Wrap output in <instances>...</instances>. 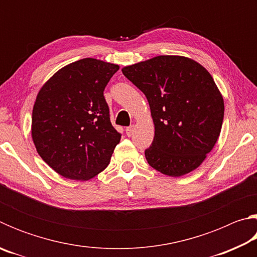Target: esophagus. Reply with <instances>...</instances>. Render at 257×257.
Returning a JSON list of instances; mask_svg holds the SVG:
<instances>
[{
  "instance_id": "obj_1",
  "label": "esophagus",
  "mask_w": 257,
  "mask_h": 257,
  "mask_svg": "<svg viewBox=\"0 0 257 257\" xmlns=\"http://www.w3.org/2000/svg\"><path fill=\"white\" fill-rule=\"evenodd\" d=\"M134 130H135V125H130V127H127V129H125V134H127L128 137L133 136Z\"/></svg>"
}]
</instances>
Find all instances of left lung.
I'll return each instance as SVG.
<instances>
[{
  "label": "left lung",
  "mask_w": 257,
  "mask_h": 257,
  "mask_svg": "<svg viewBox=\"0 0 257 257\" xmlns=\"http://www.w3.org/2000/svg\"><path fill=\"white\" fill-rule=\"evenodd\" d=\"M149 101L155 135L145 158L163 175L197 169L213 150L223 122L224 103L205 68L180 55H159L122 68Z\"/></svg>",
  "instance_id": "left-lung-1"
}]
</instances>
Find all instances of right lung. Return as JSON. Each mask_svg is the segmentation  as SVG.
<instances>
[{"label":"right lung","instance_id":"1","mask_svg":"<svg viewBox=\"0 0 257 257\" xmlns=\"http://www.w3.org/2000/svg\"><path fill=\"white\" fill-rule=\"evenodd\" d=\"M118 64L86 58L43 85L33 108L32 137L41 158L64 178L88 180L110 163L121 134L103 92Z\"/></svg>","mask_w":257,"mask_h":257}]
</instances>
